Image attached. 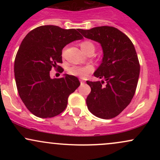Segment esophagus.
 I'll use <instances>...</instances> for the list:
<instances>
[{
  "label": "esophagus",
  "instance_id": "1",
  "mask_svg": "<svg viewBox=\"0 0 160 160\" xmlns=\"http://www.w3.org/2000/svg\"><path fill=\"white\" fill-rule=\"evenodd\" d=\"M80 83H81V85L85 83V81H84V80H80Z\"/></svg>",
  "mask_w": 160,
  "mask_h": 160
}]
</instances>
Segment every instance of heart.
<instances>
[{"label": "heart", "mask_w": 160, "mask_h": 160, "mask_svg": "<svg viewBox=\"0 0 160 160\" xmlns=\"http://www.w3.org/2000/svg\"><path fill=\"white\" fill-rule=\"evenodd\" d=\"M80 47H81L82 50L84 52H86L89 49H95V46L93 44L92 42L89 41V40H84L80 43ZM94 68L92 65H87L85 66H80V65H75L72 66L68 69V72L70 74L74 75V76L79 77L81 78H85L88 76L89 73L93 71Z\"/></svg>", "instance_id": "heart-1"}]
</instances>
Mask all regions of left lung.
I'll use <instances>...</instances> for the list:
<instances>
[{
	"mask_svg": "<svg viewBox=\"0 0 160 160\" xmlns=\"http://www.w3.org/2000/svg\"><path fill=\"white\" fill-rule=\"evenodd\" d=\"M78 31L100 43L104 54L94 73L95 77L104 80L86 81L91 87L86 98L88 109L99 118H113L129 104L136 90L140 65L135 47L126 34L111 26Z\"/></svg>",
	"mask_w": 160,
	"mask_h": 160,
	"instance_id": "left-lung-1",
	"label": "left lung"
}]
</instances>
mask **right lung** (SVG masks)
Instances as JSON below:
<instances>
[{"label":"right lung","mask_w":160,"mask_h":160,"mask_svg":"<svg viewBox=\"0 0 160 160\" xmlns=\"http://www.w3.org/2000/svg\"><path fill=\"white\" fill-rule=\"evenodd\" d=\"M82 38L75 29L42 25L23 39L15 58V80L22 101L36 117L50 118L61 113L69 95L80 85L75 76L65 74L52 79L49 71L54 68L62 72L58 65L62 63V49Z\"/></svg>","instance_id":"add662e5"}]
</instances>
